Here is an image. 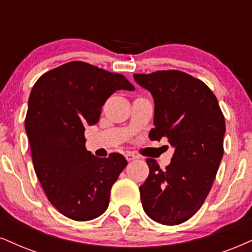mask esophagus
Returning <instances> with one entry per match:
<instances>
[{
    "mask_svg": "<svg viewBox=\"0 0 252 252\" xmlns=\"http://www.w3.org/2000/svg\"><path fill=\"white\" fill-rule=\"evenodd\" d=\"M125 158L127 159V161H132V160L138 159V157H136L135 154L131 153V152H128V153H126V154H125Z\"/></svg>",
    "mask_w": 252,
    "mask_h": 252,
    "instance_id": "obj_1",
    "label": "esophagus"
}]
</instances>
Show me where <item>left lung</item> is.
I'll list each match as a JSON object with an SVG mask.
<instances>
[{
    "mask_svg": "<svg viewBox=\"0 0 252 252\" xmlns=\"http://www.w3.org/2000/svg\"><path fill=\"white\" fill-rule=\"evenodd\" d=\"M154 99L151 140L168 139L172 161L161 169L146 159L150 175L140 186L142 208L161 224L186 222L206 200L223 157L224 117L215 94L201 80L181 71L134 73Z\"/></svg>",
    "mask_w": 252,
    "mask_h": 252,
    "instance_id": "1",
    "label": "left lung"
}]
</instances>
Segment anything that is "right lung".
<instances>
[{
	"instance_id": "right-lung-1",
	"label": "right lung",
	"mask_w": 252,
	"mask_h": 252,
	"mask_svg": "<svg viewBox=\"0 0 252 252\" xmlns=\"http://www.w3.org/2000/svg\"><path fill=\"white\" fill-rule=\"evenodd\" d=\"M118 90L134 86L123 74L70 62L43 74L30 92L24 125L33 168L52 206L74 221L105 213L112 186L127 164L119 153L94 157L84 136Z\"/></svg>"
}]
</instances>
